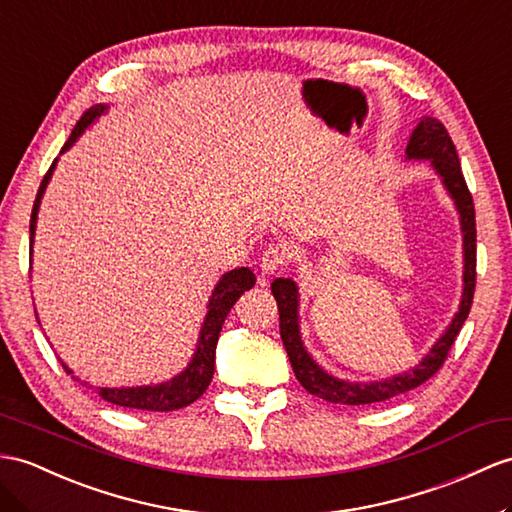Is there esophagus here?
Segmentation results:
<instances>
[{
  "label": "esophagus",
  "mask_w": 512,
  "mask_h": 512,
  "mask_svg": "<svg viewBox=\"0 0 512 512\" xmlns=\"http://www.w3.org/2000/svg\"><path fill=\"white\" fill-rule=\"evenodd\" d=\"M286 258H289V249H286L282 243H276V245H267L265 252H263V258H260V269H263L265 273H273L284 267Z\"/></svg>",
  "instance_id": "1"
}]
</instances>
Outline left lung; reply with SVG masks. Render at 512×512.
<instances>
[{
	"mask_svg": "<svg viewBox=\"0 0 512 512\" xmlns=\"http://www.w3.org/2000/svg\"><path fill=\"white\" fill-rule=\"evenodd\" d=\"M406 160H430L432 169L439 173L447 193L454 199L460 215V230H463L465 252L463 299H460L458 313L450 326H447L445 334L432 345L430 354L423 358L419 365L393 378H384L376 382H347L330 376L328 371H323L306 352L302 336H299L297 284L291 278L273 280L271 293L278 302L280 336L286 347V354H289L295 378L310 395L321 397V400H326L330 404H376L393 400L397 395L417 389L419 384L430 380L434 373L443 367L445 358L450 354L456 336L460 328H463V323L471 310L473 291H476V210H473V197L467 189L463 169H460L456 147L439 119L423 117L419 121V126L413 130V136H410L408 141Z\"/></svg>",
	"mask_w": 512,
	"mask_h": 512,
	"instance_id": "left-lung-1",
	"label": "left lung"
}]
</instances>
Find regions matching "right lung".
<instances>
[{
  "label": "right lung",
  "instance_id": "add662e5",
  "mask_svg": "<svg viewBox=\"0 0 512 512\" xmlns=\"http://www.w3.org/2000/svg\"><path fill=\"white\" fill-rule=\"evenodd\" d=\"M106 108H108L106 104H97V106L86 110L80 117V121L76 123V128H73L67 143L62 145L60 154L67 152V149L78 141V136L86 128H89L97 117L104 115ZM56 162H58V158L52 162V167H49V171L45 173V178L39 186V193H36V199H34L32 217H30V247L34 243L36 217H39L41 199L47 189V182H49V178H52V173L56 169ZM30 254H32V249H30ZM254 284H256L254 271L247 267H239V269L223 273L221 280L215 286L213 295H210V299H208V313L202 323V330H199V341H197L191 363L186 365V369L180 371L176 378H171L169 382H162V384H154V386H128V389H104V386H99L97 395L102 397V400L123 406V408L158 410V413H169V410H178V408L193 404L197 397L204 395L210 380H213L215 350H217V341H219V332H221L223 321H226L230 308L236 304V299H239L247 289H252ZM62 367H65L67 373H73L65 363H62Z\"/></svg>",
  "mask_w": 512,
  "mask_h": 512
}]
</instances>
